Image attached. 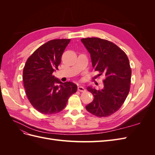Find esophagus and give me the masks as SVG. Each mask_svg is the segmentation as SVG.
<instances>
[{"label": "esophagus", "instance_id": "obj_1", "mask_svg": "<svg viewBox=\"0 0 155 155\" xmlns=\"http://www.w3.org/2000/svg\"><path fill=\"white\" fill-rule=\"evenodd\" d=\"M78 91H80V92H85L86 91L85 87H83V86H78Z\"/></svg>", "mask_w": 155, "mask_h": 155}]
</instances>
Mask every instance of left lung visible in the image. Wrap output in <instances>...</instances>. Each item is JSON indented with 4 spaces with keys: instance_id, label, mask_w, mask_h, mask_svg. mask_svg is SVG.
I'll return each mask as SVG.
<instances>
[{
    "instance_id": "8db88e82",
    "label": "left lung",
    "mask_w": 155,
    "mask_h": 155,
    "mask_svg": "<svg viewBox=\"0 0 155 155\" xmlns=\"http://www.w3.org/2000/svg\"><path fill=\"white\" fill-rule=\"evenodd\" d=\"M81 41L91 54L93 68L105 76L104 88L87 89L94 100L85 107L98 117L110 116L123 105L129 92L131 69L127 56L113 43L97 37L82 39Z\"/></svg>"
}]
</instances>
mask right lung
Masks as SVG:
<instances>
[{"instance_id":"1","label":"right lung","mask_w":155,"mask_h":155,"mask_svg":"<svg viewBox=\"0 0 155 155\" xmlns=\"http://www.w3.org/2000/svg\"><path fill=\"white\" fill-rule=\"evenodd\" d=\"M70 39H54L37 48L26 61L23 83L32 106L44 114L61 111L69 97L78 90L72 82L63 83L52 74L61 63L64 49Z\"/></svg>"}]
</instances>
